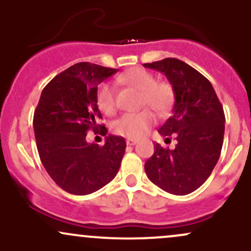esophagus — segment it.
<instances>
[{
  "instance_id": "34e87169",
  "label": "esophagus",
  "mask_w": 251,
  "mask_h": 251,
  "mask_svg": "<svg viewBox=\"0 0 251 251\" xmlns=\"http://www.w3.org/2000/svg\"><path fill=\"white\" fill-rule=\"evenodd\" d=\"M137 143L138 140L133 139V138H127V139H126V144H127V145H135Z\"/></svg>"
}]
</instances>
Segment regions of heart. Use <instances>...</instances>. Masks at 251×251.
<instances>
[{
    "label": "heart",
    "instance_id": "b5f03b06",
    "mask_svg": "<svg viewBox=\"0 0 251 251\" xmlns=\"http://www.w3.org/2000/svg\"><path fill=\"white\" fill-rule=\"evenodd\" d=\"M120 82L140 91V106H150L160 116L170 111L175 101V91L168 81H155L153 74L144 68H129L118 77ZM97 105L102 113L111 116L116 112V96L114 89L107 82L98 86L96 93ZM155 123L152 111L145 108L137 113H126L118 118L112 125L116 134L128 138H140L148 133Z\"/></svg>",
    "mask_w": 251,
    "mask_h": 251
}]
</instances>
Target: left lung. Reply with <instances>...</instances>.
I'll list each match as a JSON object with an SVG mask.
<instances>
[{"mask_svg": "<svg viewBox=\"0 0 251 251\" xmlns=\"http://www.w3.org/2000/svg\"><path fill=\"white\" fill-rule=\"evenodd\" d=\"M144 67L162 72L174 87V113L158 132L177 140L174 150L155 144L145 172L169 194H191L208 179L220 159L226 123L223 106L211 82L184 61L166 57L144 63Z\"/></svg>", "mask_w": 251, "mask_h": 251, "instance_id": "left-lung-1", "label": "left lung"}]
</instances>
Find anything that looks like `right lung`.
Instances as JSON below:
<instances>
[{
  "label": "right lung",
  "mask_w": 251,
  "mask_h": 251,
  "mask_svg": "<svg viewBox=\"0 0 251 251\" xmlns=\"http://www.w3.org/2000/svg\"><path fill=\"white\" fill-rule=\"evenodd\" d=\"M114 73L116 68L75 63L46 85L34 112L40 159L51 179L72 195L96 192L119 171L126 148L123 137L108 134L102 146L86 142L88 131L107 133L98 124L102 116L96 93L99 83Z\"/></svg>",
  "instance_id": "1"
}]
</instances>
